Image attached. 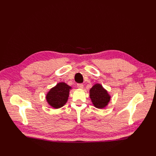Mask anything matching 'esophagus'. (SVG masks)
Masks as SVG:
<instances>
[{
	"mask_svg": "<svg viewBox=\"0 0 156 156\" xmlns=\"http://www.w3.org/2000/svg\"><path fill=\"white\" fill-rule=\"evenodd\" d=\"M77 87L79 88H83L84 85H83V84H82V83H79V84H77Z\"/></svg>",
	"mask_w": 156,
	"mask_h": 156,
	"instance_id": "obj_1",
	"label": "esophagus"
}]
</instances>
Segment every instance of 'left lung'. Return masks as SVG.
Masks as SVG:
<instances>
[{
	"label": "left lung",
	"mask_w": 156,
	"mask_h": 156,
	"mask_svg": "<svg viewBox=\"0 0 156 156\" xmlns=\"http://www.w3.org/2000/svg\"><path fill=\"white\" fill-rule=\"evenodd\" d=\"M90 98L96 108L105 107L109 102L111 96L100 84H96L90 90Z\"/></svg>",
	"instance_id": "left-lung-1"
}]
</instances>
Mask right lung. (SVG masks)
Masks as SVG:
<instances>
[{"label": "right lung", "mask_w": 156, "mask_h": 156, "mask_svg": "<svg viewBox=\"0 0 156 156\" xmlns=\"http://www.w3.org/2000/svg\"><path fill=\"white\" fill-rule=\"evenodd\" d=\"M71 88L66 83H59L50 90L46 96V100L51 107L55 108L62 107L68 101Z\"/></svg>", "instance_id": "obj_1"}]
</instances>
